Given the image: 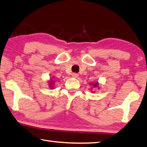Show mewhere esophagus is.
I'll use <instances>...</instances> for the list:
<instances>
[{
  "mask_svg": "<svg viewBox=\"0 0 147 147\" xmlns=\"http://www.w3.org/2000/svg\"><path fill=\"white\" fill-rule=\"evenodd\" d=\"M72 77H73V78H78V77H79V74H76V73H73L72 74Z\"/></svg>",
  "mask_w": 147,
  "mask_h": 147,
  "instance_id": "34e87169",
  "label": "esophagus"
}]
</instances>
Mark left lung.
<instances>
[{
  "instance_id": "left-lung-1",
  "label": "left lung",
  "mask_w": 147,
  "mask_h": 147,
  "mask_svg": "<svg viewBox=\"0 0 147 147\" xmlns=\"http://www.w3.org/2000/svg\"><path fill=\"white\" fill-rule=\"evenodd\" d=\"M92 84V86H94V87H97V86H98V83H97V82H96V83H92V84Z\"/></svg>"
}]
</instances>
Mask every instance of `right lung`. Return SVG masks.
I'll return each mask as SVG.
<instances>
[{"instance_id": "add662e5", "label": "right lung", "mask_w": 147, "mask_h": 147, "mask_svg": "<svg viewBox=\"0 0 147 147\" xmlns=\"http://www.w3.org/2000/svg\"><path fill=\"white\" fill-rule=\"evenodd\" d=\"M54 83H55V81H53L52 79L50 81V83H49L50 84H50V88H54V87H53L54 86Z\"/></svg>"}]
</instances>
